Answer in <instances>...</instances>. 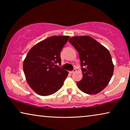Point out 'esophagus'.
Wrapping results in <instances>:
<instances>
[{
    "label": "esophagus",
    "instance_id": "1",
    "mask_svg": "<svg viewBox=\"0 0 130 130\" xmlns=\"http://www.w3.org/2000/svg\"><path fill=\"white\" fill-rule=\"evenodd\" d=\"M76 69H73V70L70 71V72H69V73H70V74H73V73H74V72H76Z\"/></svg>",
    "mask_w": 130,
    "mask_h": 130
}]
</instances>
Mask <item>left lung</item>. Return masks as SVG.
Listing matches in <instances>:
<instances>
[{"label": "left lung", "mask_w": 130, "mask_h": 130, "mask_svg": "<svg viewBox=\"0 0 130 130\" xmlns=\"http://www.w3.org/2000/svg\"><path fill=\"white\" fill-rule=\"evenodd\" d=\"M69 42L79 55L83 77L76 83L79 89L87 94H96L109 83L113 72L110 53L89 36H77Z\"/></svg>", "instance_id": "obj_1"}]
</instances>
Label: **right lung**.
Here are the masks:
<instances>
[{
  "label": "right lung",
  "mask_w": 130,
  "mask_h": 130,
  "mask_svg": "<svg viewBox=\"0 0 130 130\" xmlns=\"http://www.w3.org/2000/svg\"><path fill=\"white\" fill-rule=\"evenodd\" d=\"M70 37L52 36L30 50L23 64L26 80L34 91L41 96L56 93L63 86L68 72L61 64L60 53Z\"/></svg>",
  "instance_id": "obj_1"
}]
</instances>
